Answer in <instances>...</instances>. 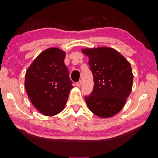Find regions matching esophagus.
Returning <instances> with one entry per match:
<instances>
[{"label": "esophagus", "instance_id": "1", "mask_svg": "<svg viewBox=\"0 0 158 158\" xmlns=\"http://www.w3.org/2000/svg\"><path fill=\"white\" fill-rule=\"evenodd\" d=\"M81 81H79L75 83V85H76L77 87H80V86H81Z\"/></svg>", "mask_w": 158, "mask_h": 158}]
</instances>
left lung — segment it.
I'll return each instance as SVG.
<instances>
[{
  "instance_id": "8db88e82",
  "label": "left lung",
  "mask_w": 158,
  "mask_h": 158,
  "mask_svg": "<svg viewBox=\"0 0 158 158\" xmlns=\"http://www.w3.org/2000/svg\"><path fill=\"white\" fill-rule=\"evenodd\" d=\"M81 51L89 58L94 82L92 93L85 97L89 110L101 118L116 115L131 92L134 75L130 63L112 48H87Z\"/></svg>"
}]
</instances>
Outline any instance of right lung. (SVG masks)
<instances>
[{"label":"right lung","mask_w":158,"mask_h":158,"mask_svg":"<svg viewBox=\"0 0 158 158\" xmlns=\"http://www.w3.org/2000/svg\"><path fill=\"white\" fill-rule=\"evenodd\" d=\"M66 52L58 48L42 52L25 75L26 92L39 112L52 116L64 110L73 88L69 70L64 64Z\"/></svg>","instance_id":"obj_1"}]
</instances>
